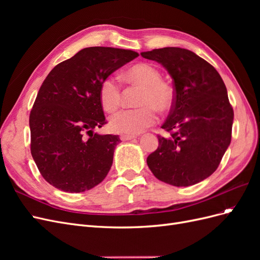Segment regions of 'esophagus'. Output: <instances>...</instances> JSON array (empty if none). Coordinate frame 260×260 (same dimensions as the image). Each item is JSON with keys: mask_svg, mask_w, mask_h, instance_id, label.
Listing matches in <instances>:
<instances>
[{"mask_svg": "<svg viewBox=\"0 0 260 260\" xmlns=\"http://www.w3.org/2000/svg\"><path fill=\"white\" fill-rule=\"evenodd\" d=\"M136 136H132V135H121L120 136V140L121 141H129V140H133L136 139Z\"/></svg>", "mask_w": 260, "mask_h": 260, "instance_id": "obj_1", "label": "esophagus"}]
</instances>
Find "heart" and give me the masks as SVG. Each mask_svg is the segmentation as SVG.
Wrapping results in <instances>:
<instances>
[{
    "label": "heart",
    "instance_id": "1",
    "mask_svg": "<svg viewBox=\"0 0 260 260\" xmlns=\"http://www.w3.org/2000/svg\"><path fill=\"white\" fill-rule=\"evenodd\" d=\"M121 79L131 85L142 88L138 104L139 108L121 109L109 118V125L116 132L138 135L155 124L158 117L157 111L166 113L172 108L175 91L162 80L160 70L148 62L129 67L121 74ZM121 88L115 77L109 76L100 86V102L106 112H114L120 105Z\"/></svg>",
    "mask_w": 260,
    "mask_h": 260
}]
</instances>
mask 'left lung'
Instances as JSON below:
<instances>
[{
  "instance_id": "obj_1",
  "label": "left lung",
  "mask_w": 260,
  "mask_h": 260,
  "mask_svg": "<svg viewBox=\"0 0 260 260\" xmlns=\"http://www.w3.org/2000/svg\"><path fill=\"white\" fill-rule=\"evenodd\" d=\"M172 78L175 102L146 162L153 175L174 186H190L211 176L231 142L233 108L222 78L192 51L164 48L141 53Z\"/></svg>"
}]
</instances>
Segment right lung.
I'll use <instances>...</instances> for the list:
<instances>
[{
	"label": "right lung",
	"mask_w": 260,
	"mask_h": 260,
	"mask_svg": "<svg viewBox=\"0 0 260 260\" xmlns=\"http://www.w3.org/2000/svg\"><path fill=\"white\" fill-rule=\"evenodd\" d=\"M139 56L131 50L93 46L59 62L45 78L29 117L31 155L45 181L60 191L91 190L107 176L118 136L99 135L105 124L100 86Z\"/></svg>",
	"instance_id": "add662e5"
}]
</instances>
